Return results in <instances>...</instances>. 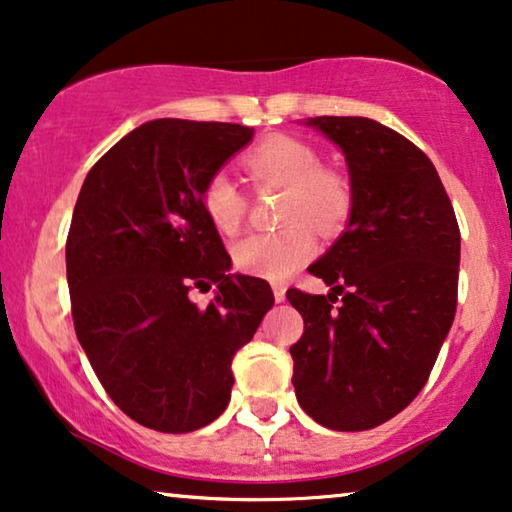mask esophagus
<instances>
[{
    "instance_id": "esophagus-1",
    "label": "esophagus",
    "mask_w": 512,
    "mask_h": 512,
    "mask_svg": "<svg viewBox=\"0 0 512 512\" xmlns=\"http://www.w3.org/2000/svg\"><path fill=\"white\" fill-rule=\"evenodd\" d=\"M274 299H276V302H283V299H285V285L283 283H274Z\"/></svg>"
}]
</instances>
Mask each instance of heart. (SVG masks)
<instances>
[{
    "instance_id": "obj_1",
    "label": "heart",
    "mask_w": 512,
    "mask_h": 512,
    "mask_svg": "<svg viewBox=\"0 0 512 512\" xmlns=\"http://www.w3.org/2000/svg\"><path fill=\"white\" fill-rule=\"evenodd\" d=\"M255 185L283 187L278 222L283 229L250 234L231 250L234 267L243 274L281 281L316 252L311 227L323 236L344 229L353 213V187L339 170L320 166L309 142L292 135H269L243 156ZM201 208L213 227L234 236L248 213V199L229 173L215 170L201 187Z\"/></svg>"
}]
</instances>
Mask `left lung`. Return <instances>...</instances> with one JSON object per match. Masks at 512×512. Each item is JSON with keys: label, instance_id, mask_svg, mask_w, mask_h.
<instances>
[{"label": "left lung", "instance_id": "8db88e82", "mask_svg": "<svg viewBox=\"0 0 512 512\" xmlns=\"http://www.w3.org/2000/svg\"><path fill=\"white\" fill-rule=\"evenodd\" d=\"M342 147L353 213L309 271L330 295L288 290L304 318L290 346L297 400L332 431L393 419L428 381L456 313L461 234L440 175L421 149L365 117H316Z\"/></svg>", "mask_w": 512, "mask_h": 512}]
</instances>
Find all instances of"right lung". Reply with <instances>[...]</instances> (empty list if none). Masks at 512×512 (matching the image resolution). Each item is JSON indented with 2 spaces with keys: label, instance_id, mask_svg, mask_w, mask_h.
<instances>
[{
  "label": "right lung",
  "instance_id": "add662e5",
  "mask_svg": "<svg viewBox=\"0 0 512 512\" xmlns=\"http://www.w3.org/2000/svg\"><path fill=\"white\" fill-rule=\"evenodd\" d=\"M252 128L154 119L88 170L65 260L74 330L109 398L138 424L189 433L227 410L231 360L274 306L269 283L229 276L201 208L206 177ZM218 285L206 310L192 289Z\"/></svg>",
  "mask_w": 512,
  "mask_h": 512
}]
</instances>
